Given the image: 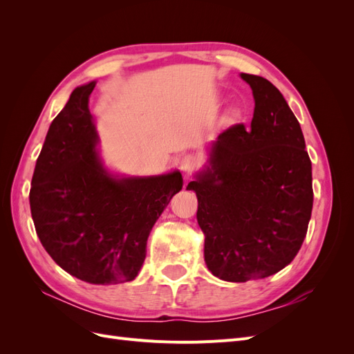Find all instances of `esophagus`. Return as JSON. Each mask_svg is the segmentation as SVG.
Returning a JSON list of instances; mask_svg holds the SVG:
<instances>
[{
  "label": "esophagus",
  "instance_id": "esophagus-1",
  "mask_svg": "<svg viewBox=\"0 0 354 354\" xmlns=\"http://www.w3.org/2000/svg\"><path fill=\"white\" fill-rule=\"evenodd\" d=\"M196 164H198V160H196V158H195V156L186 155V156H183V158L180 159L178 167H180V169L183 171V173H185L186 176H189V174H192V171L195 169Z\"/></svg>",
  "mask_w": 354,
  "mask_h": 354
}]
</instances>
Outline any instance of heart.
I'll return each mask as SVG.
<instances>
[{
  "label": "heart",
  "mask_w": 354,
  "mask_h": 354,
  "mask_svg": "<svg viewBox=\"0 0 354 354\" xmlns=\"http://www.w3.org/2000/svg\"><path fill=\"white\" fill-rule=\"evenodd\" d=\"M238 115H239L238 112H233V116H238Z\"/></svg>",
  "instance_id": "1"
}]
</instances>
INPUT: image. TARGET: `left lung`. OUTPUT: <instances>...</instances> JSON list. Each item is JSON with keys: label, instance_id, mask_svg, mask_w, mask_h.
<instances>
[{"label": "left lung", "instance_id": "left-lung-1", "mask_svg": "<svg viewBox=\"0 0 354 354\" xmlns=\"http://www.w3.org/2000/svg\"><path fill=\"white\" fill-rule=\"evenodd\" d=\"M241 78L255 100L251 127L223 131L207 171L186 187L198 198L207 267L227 282L263 279L291 263L313 208L312 162L295 115L270 81Z\"/></svg>", "mask_w": 354, "mask_h": 354}]
</instances>
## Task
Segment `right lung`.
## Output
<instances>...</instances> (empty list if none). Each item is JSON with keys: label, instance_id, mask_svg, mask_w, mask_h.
<instances>
[{"label": "right lung", "instance_id": "right-lung-1", "mask_svg": "<svg viewBox=\"0 0 354 354\" xmlns=\"http://www.w3.org/2000/svg\"><path fill=\"white\" fill-rule=\"evenodd\" d=\"M95 82L77 87L53 120L37 159L29 203L38 238L63 270L94 285L130 282L153 224L183 187L178 171L116 178L103 168L88 109Z\"/></svg>", "mask_w": 354, "mask_h": 354}]
</instances>
